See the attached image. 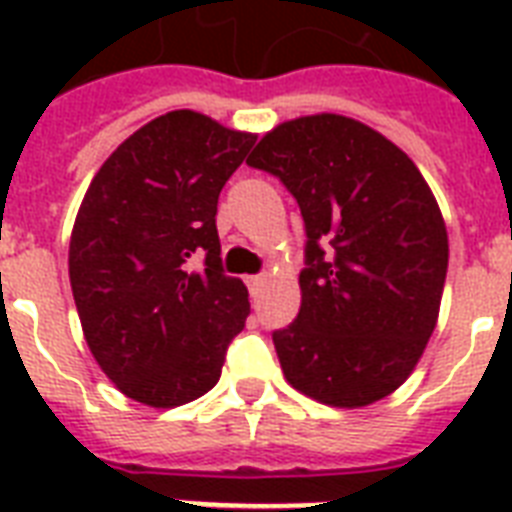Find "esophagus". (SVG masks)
<instances>
[{"instance_id":"34e87169","label":"esophagus","mask_w":512,"mask_h":512,"mask_svg":"<svg viewBox=\"0 0 512 512\" xmlns=\"http://www.w3.org/2000/svg\"><path fill=\"white\" fill-rule=\"evenodd\" d=\"M265 276H249L247 279V287H249V292H252V297H257L260 295V289L265 287Z\"/></svg>"}]
</instances>
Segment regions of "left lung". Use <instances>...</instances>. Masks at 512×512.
<instances>
[{"mask_svg": "<svg viewBox=\"0 0 512 512\" xmlns=\"http://www.w3.org/2000/svg\"><path fill=\"white\" fill-rule=\"evenodd\" d=\"M249 167L276 175L305 220L300 313L273 332L284 377L361 409L414 372L438 321L449 236L409 156L372 127L313 114L265 132Z\"/></svg>", "mask_w": 512, "mask_h": 512, "instance_id": "1", "label": "left lung"}]
</instances>
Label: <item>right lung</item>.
Returning <instances> with one entry per match:
<instances>
[{
	"instance_id": "obj_1",
	"label": "right lung",
	"mask_w": 512,
	"mask_h": 512,
	"mask_svg": "<svg viewBox=\"0 0 512 512\" xmlns=\"http://www.w3.org/2000/svg\"><path fill=\"white\" fill-rule=\"evenodd\" d=\"M255 140L170 111L132 132L84 193L68 279L92 356L132 401L172 409L220 380L249 292L223 273L217 196Z\"/></svg>"
}]
</instances>
